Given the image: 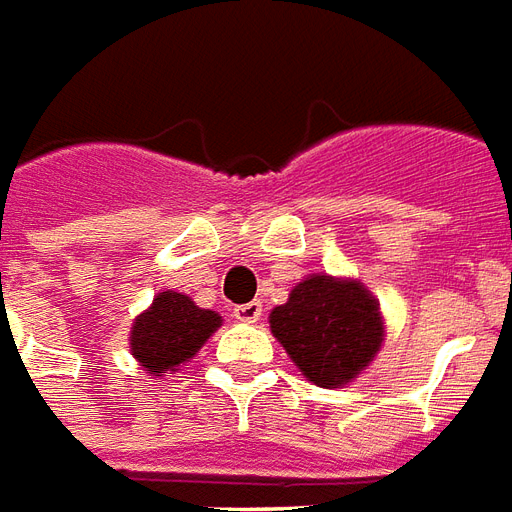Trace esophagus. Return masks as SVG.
<instances>
[{
  "mask_svg": "<svg viewBox=\"0 0 512 512\" xmlns=\"http://www.w3.org/2000/svg\"><path fill=\"white\" fill-rule=\"evenodd\" d=\"M233 317H236L238 323H257V320L263 317V304L252 301V304L236 306V309H233Z\"/></svg>",
  "mask_w": 512,
  "mask_h": 512,
  "instance_id": "esophagus-1",
  "label": "esophagus"
}]
</instances>
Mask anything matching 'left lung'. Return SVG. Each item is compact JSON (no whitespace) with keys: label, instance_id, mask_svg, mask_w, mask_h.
<instances>
[{"label":"left lung","instance_id":"8db88e82","mask_svg":"<svg viewBox=\"0 0 512 512\" xmlns=\"http://www.w3.org/2000/svg\"><path fill=\"white\" fill-rule=\"evenodd\" d=\"M271 333L290 361L320 388H342L374 361L382 347L380 301L355 279L306 276L276 306Z\"/></svg>","mask_w":512,"mask_h":512}]
</instances>
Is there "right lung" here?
<instances>
[{
  "label": "right lung",
  "instance_id": "add662e5",
  "mask_svg": "<svg viewBox=\"0 0 512 512\" xmlns=\"http://www.w3.org/2000/svg\"><path fill=\"white\" fill-rule=\"evenodd\" d=\"M222 325V317L211 309H200L189 295L165 290L154 304L135 317L130 350L135 361L151 377L176 372L181 363L195 358L211 333Z\"/></svg>",
  "mask_w": 512,
  "mask_h": 512
}]
</instances>
